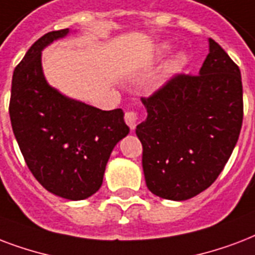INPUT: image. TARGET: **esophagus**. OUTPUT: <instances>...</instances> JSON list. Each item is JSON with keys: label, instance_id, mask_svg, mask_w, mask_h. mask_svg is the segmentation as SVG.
Here are the masks:
<instances>
[{"label": "esophagus", "instance_id": "esophagus-1", "mask_svg": "<svg viewBox=\"0 0 255 255\" xmlns=\"http://www.w3.org/2000/svg\"><path fill=\"white\" fill-rule=\"evenodd\" d=\"M125 122L128 124V126H129L130 129H135V126H137L138 122L137 112H135V110H128V112H125Z\"/></svg>", "mask_w": 255, "mask_h": 255}]
</instances>
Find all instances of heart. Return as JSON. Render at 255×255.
<instances>
[{
    "label": "heart",
    "mask_w": 255,
    "mask_h": 255,
    "mask_svg": "<svg viewBox=\"0 0 255 255\" xmlns=\"http://www.w3.org/2000/svg\"><path fill=\"white\" fill-rule=\"evenodd\" d=\"M182 62V57H177V60H175V65H178Z\"/></svg>",
    "instance_id": "obj_1"
}]
</instances>
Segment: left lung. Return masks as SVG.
I'll return each mask as SVG.
<instances>
[{
  "label": "left lung",
  "mask_w": 255,
  "mask_h": 255,
  "mask_svg": "<svg viewBox=\"0 0 255 255\" xmlns=\"http://www.w3.org/2000/svg\"><path fill=\"white\" fill-rule=\"evenodd\" d=\"M198 74L178 73L149 97L147 118L135 129L142 143L146 186L153 194L185 201L212 185L230 158L244 120L238 65L209 39Z\"/></svg>",
  "instance_id": "1"
}]
</instances>
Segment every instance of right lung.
<instances>
[{"mask_svg": "<svg viewBox=\"0 0 255 255\" xmlns=\"http://www.w3.org/2000/svg\"><path fill=\"white\" fill-rule=\"evenodd\" d=\"M69 33L49 31L27 50L13 73L11 128L29 170L47 191L80 201L102 185L112 150L129 133L122 109L101 110L50 88L41 50Z\"/></svg>", "mask_w": 255, "mask_h": 255, "instance_id": "1", "label": "right lung"}]
</instances>
